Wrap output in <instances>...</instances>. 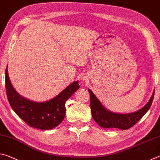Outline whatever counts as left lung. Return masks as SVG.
<instances>
[{
    "label": "left lung",
    "mask_w": 160,
    "mask_h": 160,
    "mask_svg": "<svg viewBox=\"0 0 160 160\" xmlns=\"http://www.w3.org/2000/svg\"><path fill=\"white\" fill-rule=\"evenodd\" d=\"M88 91L90 94L92 116L96 123L104 128H115L121 130L128 129L138 122L150 109L155 95L154 91L147 104L136 112L128 113H118L108 110L103 106L92 91L90 89H88Z\"/></svg>",
    "instance_id": "left-lung-1"
}]
</instances>
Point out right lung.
I'll use <instances>...</instances> for the list:
<instances>
[{
	"mask_svg": "<svg viewBox=\"0 0 160 160\" xmlns=\"http://www.w3.org/2000/svg\"><path fill=\"white\" fill-rule=\"evenodd\" d=\"M5 88L10 105L19 117L32 128L50 130L63 121L66 116V102L80 88V85L78 80L75 81L51 99L34 102L21 96L15 90L10 82L7 66Z\"/></svg>",
	"mask_w": 160,
	"mask_h": 160,
	"instance_id": "obj_1",
	"label": "right lung"
}]
</instances>
